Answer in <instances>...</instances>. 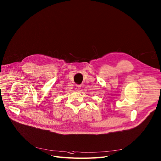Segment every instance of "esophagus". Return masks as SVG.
<instances>
[{
	"instance_id": "esophagus-1",
	"label": "esophagus",
	"mask_w": 161,
	"mask_h": 161,
	"mask_svg": "<svg viewBox=\"0 0 161 161\" xmlns=\"http://www.w3.org/2000/svg\"><path fill=\"white\" fill-rule=\"evenodd\" d=\"M80 89H81V85H77V86H76V91H79L80 90Z\"/></svg>"
}]
</instances>
